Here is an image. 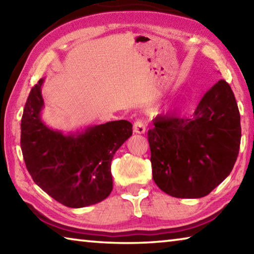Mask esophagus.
I'll use <instances>...</instances> for the list:
<instances>
[{"mask_svg":"<svg viewBox=\"0 0 254 254\" xmlns=\"http://www.w3.org/2000/svg\"><path fill=\"white\" fill-rule=\"evenodd\" d=\"M133 132L137 133V134H143L145 132V124L142 120H136L133 124Z\"/></svg>","mask_w":254,"mask_h":254,"instance_id":"1","label":"esophagus"}]
</instances>
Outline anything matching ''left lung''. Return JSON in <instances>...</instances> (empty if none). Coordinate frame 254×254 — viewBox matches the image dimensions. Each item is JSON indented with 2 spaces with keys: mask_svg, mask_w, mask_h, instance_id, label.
I'll return each instance as SVG.
<instances>
[{
  "mask_svg": "<svg viewBox=\"0 0 254 254\" xmlns=\"http://www.w3.org/2000/svg\"><path fill=\"white\" fill-rule=\"evenodd\" d=\"M149 130L152 177L177 198L208 195L231 174L241 142L239 107L230 85L218 80L191 117H157Z\"/></svg>",
  "mask_w": 254,
  "mask_h": 254,
  "instance_id": "8db88e82",
  "label": "left lung"
}]
</instances>
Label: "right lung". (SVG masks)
<instances>
[{
    "label": "right lung",
    "instance_id": "obj_1",
    "mask_svg": "<svg viewBox=\"0 0 254 254\" xmlns=\"http://www.w3.org/2000/svg\"><path fill=\"white\" fill-rule=\"evenodd\" d=\"M44 81L32 87L21 120V150L29 174L67 207L100 203L113 189L111 162L132 135V123L119 120L70 132L49 127L41 118Z\"/></svg>",
    "mask_w": 254,
    "mask_h": 254
}]
</instances>
